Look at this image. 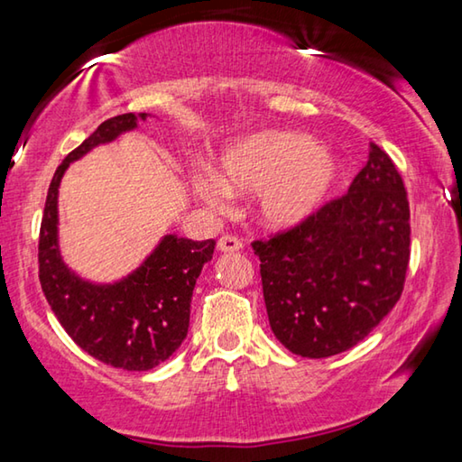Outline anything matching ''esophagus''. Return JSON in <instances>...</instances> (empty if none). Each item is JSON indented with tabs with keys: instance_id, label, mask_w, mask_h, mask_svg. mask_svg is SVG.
<instances>
[{
	"instance_id": "esophagus-1",
	"label": "esophagus",
	"mask_w": 462,
	"mask_h": 462,
	"mask_svg": "<svg viewBox=\"0 0 462 462\" xmlns=\"http://www.w3.org/2000/svg\"><path fill=\"white\" fill-rule=\"evenodd\" d=\"M240 248L242 242L236 236H232V234H224V236L217 240V250H220V253H238Z\"/></svg>"
}]
</instances>
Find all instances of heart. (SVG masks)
Segmentation results:
<instances>
[{
  "instance_id": "b5f03b06",
  "label": "heart",
  "mask_w": 462,
  "mask_h": 462,
  "mask_svg": "<svg viewBox=\"0 0 462 462\" xmlns=\"http://www.w3.org/2000/svg\"><path fill=\"white\" fill-rule=\"evenodd\" d=\"M340 173L338 159L314 136L264 130L234 140L220 156V173L195 171L191 185L214 209H222L232 195L259 193V222L273 232H289L322 212Z\"/></svg>"
}]
</instances>
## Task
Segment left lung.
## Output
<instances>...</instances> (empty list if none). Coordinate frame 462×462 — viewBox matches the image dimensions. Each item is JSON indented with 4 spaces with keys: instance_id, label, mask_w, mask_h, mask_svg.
Here are the masks:
<instances>
[{
    "instance_id": "8db88e82",
    "label": "left lung",
    "mask_w": 462,
    "mask_h": 462,
    "mask_svg": "<svg viewBox=\"0 0 462 462\" xmlns=\"http://www.w3.org/2000/svg\"><path fill=\"white\" fill-rule=\"evenodd\" d=\"M273 334L293 355L326 358L365 340L403 291L410 203L402 175L371 143L348 193L301 228L253 242Z\"/></svg>"
}]
</instances>
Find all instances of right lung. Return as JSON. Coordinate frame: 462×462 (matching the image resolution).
I'll use <instances>...</instances> for the list:
<instances>
[{"mask_svg":"<svg viewBox=\"0 0 462 462\" xmlns=\"http://www.w3.org/2000/svg\"><path fill=\"white\" fill-rule=\"evenodd\" d=\"M151 114H122L83 140L54 173L44 203L38 242V277L46 301L77 346L124 371H148L181 346L189 330L193 287L212 261L216 240L195 242L165 234L152 253L112 283L77 275L59 248V187L69 165L99 144L138 128Z\"/></svg>","mask_w":462,"mask_h":462,"instance_id":"1","label":"right lung"}]
</instances>
